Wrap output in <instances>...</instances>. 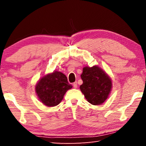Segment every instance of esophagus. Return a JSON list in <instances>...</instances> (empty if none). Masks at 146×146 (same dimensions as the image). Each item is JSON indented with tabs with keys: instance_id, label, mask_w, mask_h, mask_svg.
Masks as SVG:
<instances>
[{
	"instance_id": "1",
	"label": "esophagus",
	"mask_w": 146,
	"mask_h": 146,
	"mask_svg": "<svg viewBox=\"0 0 146 146\" xmlns=\"http://www.w3.org/2000/svg\"><path fill=\"white\" fill-rule=\"evenodd\" d=\"M73 88H77V82H74L73 84Z\"/></svg>"
}]
</instances>
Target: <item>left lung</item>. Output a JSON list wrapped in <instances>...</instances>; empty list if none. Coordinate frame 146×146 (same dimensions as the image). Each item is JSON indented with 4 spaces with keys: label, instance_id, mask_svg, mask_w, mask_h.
Segmentation results:
<instances>
[{
    "label": "left lung",
    "instance_id": "obj_1",
    "mask_svg": "<svg viewBox=\"0 0 146 146\" xmlns=\"http://www.w3.org/2000/svg\"><path fill=\"white\" fill-rule=\"evenodd\" d=\"M83 84L80 89L88 102L100 105L108 98L112 88V81L104 71L97 66L84 67L80 75Z\"/></svg>",
    "mask_w": 146,
    "mask_h": 146
}]
</instances>
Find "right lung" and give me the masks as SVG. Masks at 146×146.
<instances>
[{
    "label": "right lung",
    "mask_w": 146,
    "mask_h": 146,
    "mask_svg": "<svg viewBox=\"0 0 146 146\" xmlns=\"http://www.w3.org/2000/svg\"><path fill=\"white\" fill-rule=\"evenodd\" d=\"M72 87L64 74L55 71L38 80L35 86V91L43 104L54 107L60 103L66 91Z\"/></svg>",
    "instance_id": "1"
}]
</instances>
